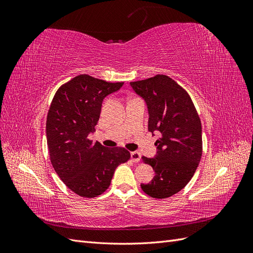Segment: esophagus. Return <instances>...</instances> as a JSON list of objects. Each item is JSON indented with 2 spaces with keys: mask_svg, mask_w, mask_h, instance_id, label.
Segmentation results:
<instances>
[{
  "mask_svg": "<svg viewBox=\"0 0 253 253\" xmlns=\"http://www.w3.org/2000/svg\"><path fill=\"white\" fill-rule=\"evenodd\" d=\"M140 157H141V155H140L139 152H137V151L131 152V158H132L134 163H138L140 160Z\"/></svg>",
  "mask_w": 253,
  "mask_h": 253,
  "instance_id": "esophagus-1",
  "label": "esophagus"
}]
</instances>
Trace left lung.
Listing matches in <instances>:
<instances>
[{"mask_svg": "<svg viewBox=\"0 0 253 253\" xmlns=\"http://www.w3.org/2000/svg\"><path fill=\"white\" fill-rule=\"evenodd\" d=\"M129 84L147 103L149 131L162 134L155 142V157H142L155 176L149 183H141V189L159 200L170 197L187 186L201 162L200 116L189 94L168 76L156 75Z\"/></svg>", "mask_w": 253, "mask_h": 253, "instance_id": "left-lung-1", "label": "left lung"}]
</instances>
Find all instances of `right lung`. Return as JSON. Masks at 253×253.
Here are the masks:
<instances>
[{
  "label": "right lung",
  "mask_w": 253,
  "mask_h": 253,
  "mask_svg": "<svg viewBox=\"0 0 253 253\" xmlns=\"http://www.w3.org/2000/svg\"><path fill=\"white\" fill-rule=\"evenodd\" d=\"M124 82H106L79 75L53 97L46 119L50 163L65 186L82 197H96L111 185L116 168L131 157L124 148L108 149L93 143L103 99Z\"/></svg>",
  "instance_id": "1"
}]
</instances>
